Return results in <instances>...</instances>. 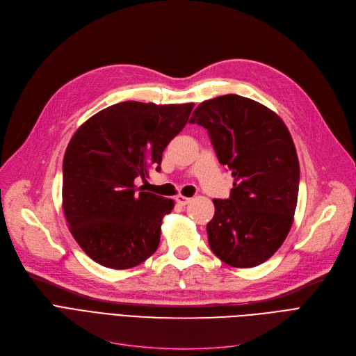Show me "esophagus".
Wrapping results in <instances>:
<instances>
[{"label": "esophagus", "instance_id": "esophagus-1", "mask_svg": "<svg viewBox=\"0 0 356 356\" xmlns=\"http://www.w3.org/2000/svg\"><path fill=\"white\" fill-rule=\"evenodd\" d=\"M176 202L180 204V207H184V204H188L191 202V197H186V196H176Z\"/></svg>", "mask_w": 356, "mask_h": 356}]
</instances>
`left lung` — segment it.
Returning a JSON list of instances; mask_svg holds the SVG:
<instances>
[{
	"instance_id": "1",
	"label": "left lung",
	"mask_w": 356,
	"mask_h": 356,
	"mask_svg": "<svg viewBox=\"0 0 356 356\" xmlns=\"http://www.w3.org/2000/svg\"><path fill=\"white\" fill-rule=\"evenodd\" d=\"M189 122L208 129L219 163L234 177L229 199H213L211 250L231 267L263 264L282 247L297 207L300 165L286 124L234 93L202 102Z\"/></svg>"
}]
</instances>
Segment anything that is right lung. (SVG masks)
<instances>
[{"mask_svg":"<svg viewBox=\"0 0 356 356\" xmlns=\"http://www.w3.org/2000/svg\"><path fill=\"white\" fill-rule=\"evenodd\" d=\"M195 104L127 101L83 122L63 159V212L79 247L98 264L133 268L159 248L161 219L175 202L137 189L164 148L189 120Z\"/></svg>","mask_w":356,"mask_h":356,"instance_id":"add662e5","label":"right lung"}]
</instances>
